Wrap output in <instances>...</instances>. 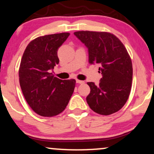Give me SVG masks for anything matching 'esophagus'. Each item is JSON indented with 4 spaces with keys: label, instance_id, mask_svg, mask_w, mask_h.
I'll return each instance as SVG.
<instances>
[{
    "label": "esophagus",
    "instance_id": "esophagus-1",
    "mask_svg": "<svg viewBox=\"0 0 154 154\" xmlns=\"http://www.w3.org/2000/svg\"><path fill=\"white\" fill-rule=\"evenodd\" d=\"M76 82H77V83H78V84H84V83H85V82L82 81V80H79V79H77Z\"/></svg>",
    "mask_w": 154,
    "mask_h": 154
}]
</instances>
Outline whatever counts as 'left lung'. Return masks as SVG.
<instances>
[{
    "instance_id": "left-lung-1",
    "label": "left lung",
    "mask_w": 154,
    "mask_h": 154,
    "mask_svg": "<svg viewBox=\"0 0 154 154\" xmlns=\"http://www.w3.org/2000/svg\"><path fill=\"white\" fill-rule=\"evenodd\" d=\"M74 34L88 48L89 63L99 64L103 76L99 86L87 82L90 87L87 104L101 115L118 112L129 99L133 76L131 60L125 46L108 32L77 31Z\"/></svg>"
}]
</instances>
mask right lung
<instances>
[{
    "label": "right lung",
    "mask_w": 154,
    "mask_h": 154,
    "mask_svg": "<svg viewBox=\"0 0 154 154\" xmlns=\"http://www.w3.org/2000/svg\"><path fill=\"white\" fill-rule=\"evenodd\" d=\"M69 32L38 37L28 45L19 67V82L30 108L42 116L52 117L63 112L75 87L74 79L62 80L51 69L59 63L58 48Z\"/></svg>",
    "instance_id": "obj_1"
}]
</instances>
